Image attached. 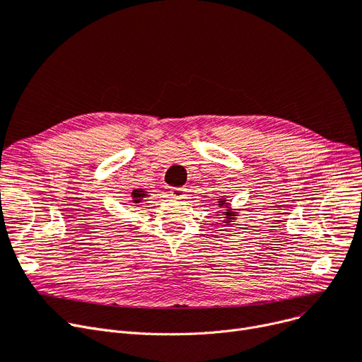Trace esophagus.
<instances>
[{"instance_id": "34e87169", "label": "esophagus", "mask_w": 362, "mask_h": 362, "mask_svg": "<svg viewBox=\"0 0 362 362\" xmlns=\"http://www.w3.org/2000/svg\"><path fill=\"white\" fill-rule=\"evenodd\" d=\"M170 192L174 198H183L185 192H186V188H171Z\"/></svg>"}]
</instances>
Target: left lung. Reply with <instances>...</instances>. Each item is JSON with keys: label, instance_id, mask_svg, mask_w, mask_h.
<instances>
[{"label": "left lung", "instance_id": "1", "mask_svg": "<svg viewBox=\"0 0 362 362\" xmlns=\"http://www.w3.org/2000/svg\"><path fill=\"white\" fill-rule=\"evenodd\" d=\"M228 202V199H221V202H218V204H219V207H223V206H230V203H226ZM221 216V215H219ZM225 218H226V221H223L225 223H230V222H233V219L235 218V213L234 211H231V209H228L225 211Z\"/></svg>", "mask_w": 362, "mask_h": 362}]
</instances>
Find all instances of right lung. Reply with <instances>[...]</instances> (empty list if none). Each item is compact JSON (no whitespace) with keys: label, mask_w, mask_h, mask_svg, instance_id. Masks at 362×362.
<instances>
[{"label":"right lung","mask_w":362,"mask_h":362,"mask_svg":"<svg viewBox=\"0 0 362 362\" xmlns=\"http://www.w3.org/2000/svg\"><path fill=\"white\" fill-rule=\"evenodd\" d=\"M131 195H132V203H141L143 202V198L147 195L146 194V191H143V189H134L132 192H131Z\"/></svg>","instance_id":"add662e5"}]
</instances>
